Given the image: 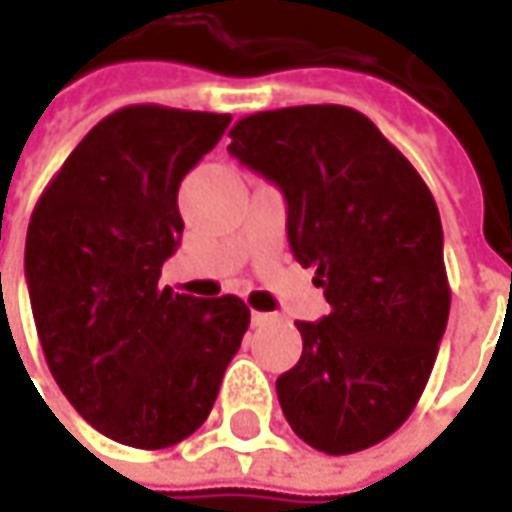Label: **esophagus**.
I'll list each match as a JSON object with an SVG mask.
<instances>
[{
  "label": "esophagus",
  "mask_w": 512,
  "mask_h": 512,
  "mask_svg": "<svg viewBox=\"0 0 512 512\" xmlns=\"http://www.w3.org/2000/svg\"><path fill=\"white\" fill-rule=\"evenodd\" d=\"M273 313H259V310H253L250 313V322H253V327H267V325H273Z\"/></svg>",
  "instance_id": "1"
}]
</instances>
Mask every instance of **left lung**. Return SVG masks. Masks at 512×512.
<instances>
[{"label": "left lung", "instance_id": "obj_1", "mask_svg": "<svg viewBox=\"0 0 512 512\" xmlns=\"http://www.w3.org/2000/svg\"><path fill=\"white\" fill-rule=\"evenodd\" d=\"M230 156L282 190L287 242L330 310L296 322L302 359L276 379L293 433L347 456L396 433L422 396L450 313L439 207L364 113H253Z\"/></svg>", "mask_w": 512, "mask_h": 512}]
</instances>
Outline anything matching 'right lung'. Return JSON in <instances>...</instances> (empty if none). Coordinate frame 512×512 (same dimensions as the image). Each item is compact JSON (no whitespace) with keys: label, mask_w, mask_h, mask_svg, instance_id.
Listing matches in <instances>:
<instances>
[{"label":"right lung","mask_w":512,"mask_h":512,"mask_svg":"<svg viewBox=\"0 0 512 512\" xmlns=\"http://www.w3.org/2000/svg\"><path fill=\"white\" fill-rule=\"evenodd\" d=\"M227 113L130 105L105 116L33 207L25 279L50 373L108 439L162 450L199 430L250 325L236 296L159 287L179 185Z\"/></svg>","instance_id":"add662e5"}]
</instances>
